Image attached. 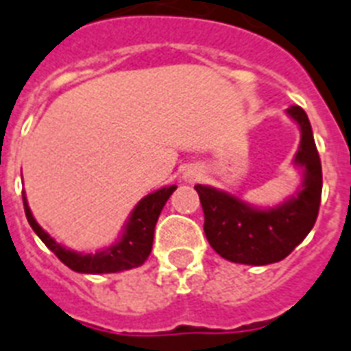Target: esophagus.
Returning <instances> with one entry per match:
<instances>
[{"mask_svg": "<svg viewBox=\"0 0 351 351\" xmlns=\"http://www.w3.org/2000/svg\"><path fill=\"white\" fill-rule=\"evenodd\" d=\"M184 178L189 179V181H195V179L199 178V173L195 172V170H189V172L184 173Z\"/></svg>", "mask_w": 351, "mask_h": 351, "instance_id": "obj_1", "label": "esophagus"}]
</instances>
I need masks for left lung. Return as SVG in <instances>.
Returning a JSON list of instances; mask_svg holds the SVG:
<instances>
[{"mask_svg": "<svg viewBox=\"0 0 351 351\" xmlns=\"http://www.w3.org/2000/svg\"><path fill=\"white\" fill-rule=\"evenodd\" d=\"M300 126L295 165L304 170L302 189L274 208H254L234 195L195 184L205 214V236L219 256L234 263L267 265L284 260L313 229L322 194V167L311 124L300 106L287 108Z\"/></svg>", "mask_w": 351, "mask_h": 351, "instance_id": "1", "label": "left lung"}]
</instances>
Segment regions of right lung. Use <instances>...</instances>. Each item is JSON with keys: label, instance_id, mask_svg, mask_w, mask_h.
<instances>
[{"label": "right lung", "instance_id": "right-lung-1", "mask_svg": "<svg viewBox=\"0 0 351 351\" xmlns=\"http://www.w3.org/2000/svg\"><path fill=\"white\" fill-rule=\"evenodd\" d=\"M178 189L176 184L165 186L161 190L152 192L146 197L138 201L137 206L133 208L132 216L128 219V225L124 227V234L115 245L108 247L104 251L95 252V254H80V252L69 251L51 238L45 230L36 223L32 218L31 208L27 203V197L23 194V208L25 216L32 230L40 236V240L58 256L62 263L67 267L77 271V273L86 274H102V273H119L143 265L148 260L152 252V243H154V230L159 219L162 206L172 195L173 190Z\"/></svg>", "mask_w": 351, "mask_h": 351}]
</instances>
